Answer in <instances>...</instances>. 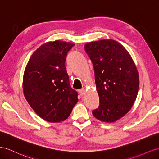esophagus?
<instances>
[{
  "label": "esophagus",
  "instance_id": "esophagus-1",
  "mask_svg": "<svg viewBox=\"0 0 159 159\" xmlns=\"http://www.w3.org/2000/svg\"><path fill=\"white\" fill-rule=\"evenodd\" d=\"M84 93H85V89H81L80 90H79V93H80V95H82V96L84 94Z\"/></svg>",
  "mask_w": 159,
  "mask_h": 159
}]
</instances>
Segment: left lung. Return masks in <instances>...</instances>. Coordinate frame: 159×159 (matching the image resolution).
I'll use <instances>...</instances> for the list:
<instances>
[{
	"label": "left lung",
	"instance_id": "8db88e82",
	"mask_svg": "<svg viewBox=\"0 0 159 159\" xmlns=\"http://www.w3.org/2000/svg\"><path fill=\"white\" fill-rule=\"evenodd\" d=\"M93 65L100 105L93 111L99 120L113 122L133 105L139 87L137 67L130 54L114 40H101L84 45Z\"/></svg>",
	"mask_w": 159,
	"mask_h": 159
}]
</instances>
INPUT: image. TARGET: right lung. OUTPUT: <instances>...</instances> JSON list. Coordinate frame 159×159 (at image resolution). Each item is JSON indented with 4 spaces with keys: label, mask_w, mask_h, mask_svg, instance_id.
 Instances as JSON below:
<instances>
[{
    "label": "right lung",
    "mask_w": 159,
    "mask_h": 159,
    "mask_svg": "<svg viewBox=\"0 0 159 159\" xmlns=\"http://www.w3.org/2000/svg\"><path fill=\"white\" fill-rule=\"evenodd\" d=\"M75 46L61 40L48 42L32 54L23 76V92L31 108L44 120L58 122L69 116L78 102L65 67L67 53Z\"/></svg>",
    "instance_id": "add662e5"
}]
</instances>
